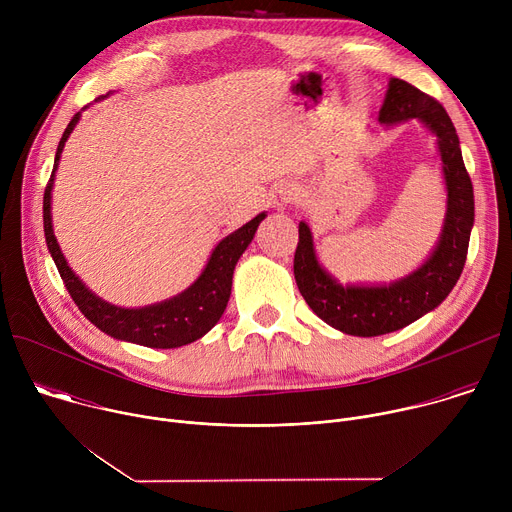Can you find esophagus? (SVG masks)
<instances>
[{
	"instance_id": "obj_1",
	"label": "esophagus",
	"mask_w": 512,
	"mask_h": 512,
	"mask_svg": "<svg viewBox=\"0 0 512 512\" xmlns=\"http://www.w3.org/2000/svg\"><path fill=\"white\" fill-rule=\"evenodd\" d=\"M298 200V188H294L291 184H281L279 190L273 194V204L277 208H285L289 204H294Z\"/></svg>"
}]
</instances>
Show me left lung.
<instances>
[{
    "instance_id": "8db88e82",
    "label": "left lung",
    "mask_w": 512,
    "mask_h": 512,
    "mask_svg": "<svg viewBox=\"0 0 512 512\" xmlns=\"http://www.w3.org/2000/svg\"><path fill=\"white\" fill-rule=\"evenodd\" d=\"M419 119L435 137L448 190L444 229L433 253L413 273L389 285H340L320 263L312 231L300 223L294 275L306 304L332 328L350 336H381L409 326L440 306L462 275L474 227V190L460 139L446 109L413 85L391 79L379 111L381 125Z\"/></svg>"
}]
</instances>
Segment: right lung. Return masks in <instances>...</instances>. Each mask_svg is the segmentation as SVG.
<instances>
[{
	"mask_svg": "<svg viewBox=\"0 0 512 512\" xmlns=\"http://www.w3.org/2000/svg\"><path fill=\"white\" fill-rule=\"evenodd\" d=\"M79 119H81V111L70 119L68 127L60 137L58 150L54 156V168L44 190L46 245L58 267L64 287L68 289L70 298L75 300V304L91 324H95L101 332L117 340L150 346V348H178L202 338L218 320H221L231 298L235 265L239 257L245 253V249L249 247V243L253 241L259 223L267 214L265 212L257 214L253 221H249L247 225H243L241 229H237L235 233H231L229 237H225L221 243H218L200 277L188 289H184L182 294L145 308H119L101 300L75 275V271L68 267L52 229L50 204H52L54 172L58 168L64 143L72 133V129H75V125L79 123Z\"/></svg>",
	"mask_w": 512,
	"mask_h": 512,
	"instance_id": "obj_1",
	"label": "right lung"
}]
</instances>
